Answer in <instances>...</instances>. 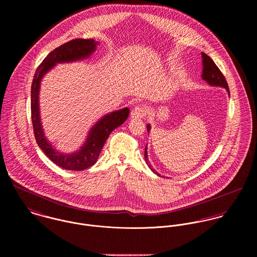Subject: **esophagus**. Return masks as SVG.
Segmentation results:
<instances>
[{"label":"esophagus","instance_id":"1","mask_svg":"<svg viewBox=\"0 0 257 257\" xmlns=\"http://www.w3.org/2000/svg\"><path fill=\"white\" fill-rule=\"evenodd\" d=\"M146 114V111L144 110V108L142 106L136 107L135 109H133L131 112V117L132 118H142L144 117V115Z\"/></svg>","mask_w":257,"mask_h":257}]
</instances>
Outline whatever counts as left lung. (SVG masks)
Segmentation results:
<instances>
[{"label":"left lung","instance_id":"8db88e82","mask_svg":"<svg viewBox=\"0 0 257 257\" xmlns=\"http://www.w3.org/2000/svg\"><path fill=\"white\" fill-rule=\"evenodd\" d=\"M202 55V65H203V69H202V79L204 81H206L210 86H214V87H220V88H224L229 96V90H228V86L227 83L225 81V78L223 77V75L221 74L220 69L218 68V66L215 64V62L213 61V59L211 57H209L206 53L201 52ZM147 132L149 134L151 125L149 123H147ZM145 159L147 162L148 167L151 169V171H153V173L159 175V173L157 171H155V169L151 166L149 160H148V156H147V145L146 147V151H145Z\"/></svg>","mask_w":257,"mask_h":257}]
</instances>
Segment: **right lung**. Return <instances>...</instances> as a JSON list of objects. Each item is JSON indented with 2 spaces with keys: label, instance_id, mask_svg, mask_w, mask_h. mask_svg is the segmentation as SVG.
I'll list each match as a JSON object with an SVG mask.
<instances>
[{
  "label": "right lung",
  "instance_id": "add662e5",
  "mask_svg": "<svg viewBox=\"0 0 257 257\" xmlns=\"http://www.w3.org/2000/svg\"><path fill=\"white\" fill-rule=\"evenodd\" d=\"M99 43L100 42L94 39L82 38L68 41L51 51L37 67L34 76L31 93V107L34 133L37 145L52 162L66 170L81 171L94 165L97 162L101 150L110 133L121 125L126 120L130 113L128 108H123L104 114L90 128L82 147L70 153L60 152L45 137L39 110L41 80L45 74L53 69L58 63H71L89 58L96 51Z\"/></svg>",
  "mask_w": 257,
  "mask_h": 257
}]
</instances>
